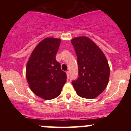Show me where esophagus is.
I'll list each match as a JSON object with an SVG mask.
<instances>
[{"instance_id": "1", "label": "esophagus", "mask_w": 131, "mask_h": 131, "mask_svg": "<svg viewBox=\"0 0 131 131\" xmlns=\"http://www.w3.org/2000/svg\"><path fill=\"white\" fill-rule=\"evenodd\" d=\"M66 73H67V78H68V79H69V78H70V72H69V71H67V72H66Z\"/></svg>"}]
</instances>
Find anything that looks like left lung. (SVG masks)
I'll use <instances>...</instances> for the list:
<instances>
[{
	"label": "left lung",
	"mask_w": 131,
	"mask_h": 131,
	"mask_svg": "<svg viewBox=\"0 0 131 131\" xmlns=\"http://www.w3.org/2000/svg\"><path fill=\"white\" fill-rule=\"evenodd\" d=\"M79 66V77L72 82L77 95L86 99L97 97L106 89L110 77V67L101 49L85 36L71 40Z\"/></svg>",
	"instance_id": "8db88e82"
}]
</instances>
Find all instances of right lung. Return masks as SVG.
<instances>
[{
	"mask_svg": "<svg viewBox=\"0 0 131 131\" xmlns=\"http://www.w3.org/2000/svg\"><path fill=\"white\" fill-rule=\"evenodd\" d=\"M61 39L47 37L31 52L26 67V77L31 91L46 100L57 97L67 82V75L56 59Z\"/></svg>",
	"mask_w": 131,
	"mask_h": 131,
	"instance_id": "add662e5",
	"label": "right lung"
}]
</instances>
